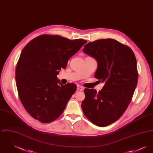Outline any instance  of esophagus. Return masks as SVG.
<instances>
[{
	"label": "esophagus",
	"mask_w": 153,
	"mask_h": 153,
	"mask_svg": "<svg viewBox=\"0 0 153 153\" xmlns=\"http://www.w3.org/2000/svg\"><path fill=\"white\" fill-rule=\"evenodd\" d=\"M77 89L79 91H82V90H83V88H82V87L80 86L79 85L77 86Z\"/></svg>",
	"instance_id": "obj_1"
}]
</instances>
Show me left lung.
I'll use <instances>...</instances> for the list:
<instances>
[{"instance_id": "obj_1", "label": "left lung", "mask_w": 153, "mask_h": 153, "mask_svg": "<svg viewBox=\"0 0 153 153\" xmlns=\"http://www.w3.org/2000/svg\"><path fill=\"white\" fill-rule=\"evenodd\" d=\"M82 51L96 60L94 76L104 85L99 92L85 88L81 108L92 123L107 126L120 117L131 102L138 82L137 59L130 48L111 38L89 42Z\"/></svg>"}]
</instances>
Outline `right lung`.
Wrapping results in <instances>:
<instances>
[{
  "label": "right lung",
  "mask_w": 153,
  "mask_h": 153,
  "mask_svg": "<svg viewBox=\"0 0 153 153\" xmlns=\"http://www.w3.org/2000/svg\"><path fill=\"white\" fill-rule=\"evenodd\" d=\"M87 42L44 34L32 39L23 48L15 79L20 100L33 118L48 123L62 114L76 85H62L57 76Z\"/></svg>",
  "instance_id": "right-lung-1"
}]
</instances>
